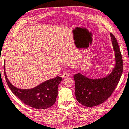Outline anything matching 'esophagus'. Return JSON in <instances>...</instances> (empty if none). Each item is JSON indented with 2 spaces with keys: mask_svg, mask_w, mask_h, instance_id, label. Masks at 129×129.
Returning <instances> with one entry per match:
<instances>
[{
  "mask_svg": "<svg viewBox=\"0 0 129 129\" xmlns=\"http://www.w3.org/2000/svg\"><path fill=\"white\" fill-rule=\"evenodd\" d=\"M69 76L70 75H69V74L68 72H64V73H63L62 74V78L64 79H66L67 78H68Z\"/></svg>",
  "mask_w": 129,
  "mask_h": 129,
  "instance_id": "obj_1",
  "label": "esophagus"
}]
</instances>
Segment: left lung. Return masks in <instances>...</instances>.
<instances>
[{
  "label": "left lung",
  "instance_id": "8db88e82",
  "mask_svg": "<svg viewBox=\"0 0 129 129\" xmlns=\"http://www.w3.org/2000/svg\"><path fill=\"white\" fill-rule=\"evenodd\" d=\"M110 37L115 52L116 65L106 77L92 79L81 74L74 75L75 93L78 102L86 107L97 106L109 98L116 88L123 72V59L117 40L112 33Z\"/></svg>",
  "mask_w": 129,
  "mask_h": 129
}]
</instances>
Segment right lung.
Listing matches in <instances>:
<instances>
[{
	"mask_svg": "<svg viewBox=\"0 0 129 129\" xmlns=\"http://www.w3.org/2000/svg\"><path fill=\"white\" fill-rule=\"evenodd\" d=\"M4 73L6 82L12 92L25 105L37 109H46L52 106L58 95V87L62 78L58 77L45 81L37 86L29 89H20L14 87Z\"/></svg>",
	"mask_w": 129,
	"mask_h": 129,
	"instance_id": "add662e5",
	"label": "right lung"
}]
</instances>
